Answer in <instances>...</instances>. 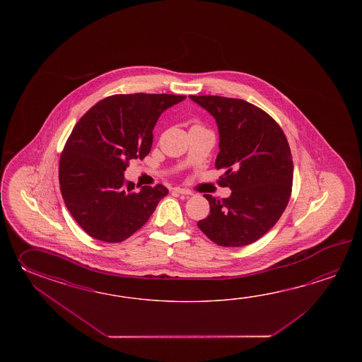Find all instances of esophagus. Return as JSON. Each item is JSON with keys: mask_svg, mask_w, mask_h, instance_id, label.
<instances>
[{"mask_svg": "<svg viewBox=\"0 0 362 362\" xmlns=\"http://www.w3.org/2000/svg\"><path fill=\"white\" fill-rule=\"evenodd\" d=\"M173 190L178 192V194H182V195H194V192L187 190V189H182V187H175Z\"/></svg>", "mask_w": 362, "mask_h": 362, "instance_id": "obj_1", "label": "esophagus"}]
</instances>
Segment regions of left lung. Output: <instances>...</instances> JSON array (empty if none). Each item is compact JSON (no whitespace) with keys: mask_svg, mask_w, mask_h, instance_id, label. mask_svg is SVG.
Listing matches in <instances>:
<instances>
[{"mask_svg":"<svg viewBox=\"0 0 362 362\" xmlns=\"http://www.w3.org/2000/svg\"><path fill=\"white\" fill-rule=\"evenodd\" d=\"M215 117L218 129L216 168L229 198L206 194L209 215L198 223L216 245L243 247L276 225L291 195L293 158L285 133L262 110L246 100L189 95Z\"/></svg>","mask_w":362,"mask_h":362,"instance_id":"8db88e82","label":"left lung"}]
</instances>
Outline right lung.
<instances>
[{
	"label": "right lung",
	"mask_w": 362,
	"mask_h": 362,
	"mask_svg": "<svg viewBox=\"0 0 362 362\" xmlns=\"http://www.w3.org/2000/svg\"><path fill=\"white\" fill-rule=\"evenodd\" d=\"M186 97L173 94H116L94 105L63 148L59 185L64 204L85 233L116 243L129 238L154 214L168 189L124 180L132 159L151 150L159 116Z\"/></svg>",
	"instance_id": "1"
}]
</instances>
